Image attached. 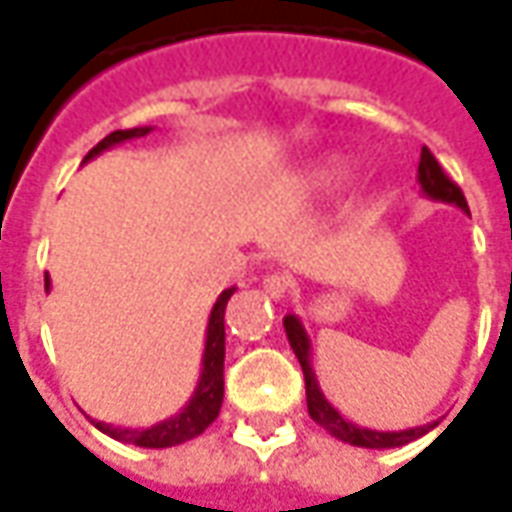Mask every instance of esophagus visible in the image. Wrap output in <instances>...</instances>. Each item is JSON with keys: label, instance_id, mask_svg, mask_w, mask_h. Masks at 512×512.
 Instances as JSON below:
<instances>
[{"label": "esophagus", "instance_id": "obj_1", "mask_svg": "<svg viewBox=\"0 0 512 512\" xmlns=\"http://www.w3.org/2000/svg\"><path fill=\"white\" fill-rule=\"evenodd\" d=\"M290 287H293V279L287 273H270L265 279V293L270 299H285Z\"/></svg>", "mask_w": 512, "mask_h": 512}]
</instances>
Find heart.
<instances>
[{"mask_svg": "<svg viewBox=\"0 0 512 512\" xmlns=\"http://www.w3.org/2000/svg\"><path fill=\"white\" fill-rule=\"evenodd\" d=\"M342 176V170L339 168H322L319 173H316V185H322V187H330V185H336V179Z\"/></svg>", "mask_w": 512, "mask_h": 512, "instance_id": "b5f03b06", "label": "heart"}]
</instances>
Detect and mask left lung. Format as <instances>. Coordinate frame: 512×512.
I'll list each match as a JSON object with an SVG mask.
<instances>
[{"instance_id": "8db88e82", "label": "left lung", "mask_w": 512, "mask_h": 512, "mask_svg": "<svg viewBox=\"0 0 512 512\" xmlns=\"http://www.w3.org/2000/svg\"><path fill=\"white\" fill-rule=\"evenodd\" d=\"M419 185H422L424 196L436 199V202H447V205L462 207L470 213L467 199H464L462 187L456 185L444 168L436 162V156L427 148H422V159H419ZM285 333L287 342L293 347L296 359L302 364V373H305V393H307V413L316 424H322L330 436H336L339 442L356 444V447H402V444L413 442L424 436L427 430H433L436 424H424V427H410V430H370V427H359V424L347 422L342 413L327 402L325 393L319 390L316 382V373L310 367V339H307L305 327L296 316H285Z\"/></svg>"}]
</instances>
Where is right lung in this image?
<instances>
[{
	"label": "right lung",
	"instance_id": "add662e5",
	"mask_svg": "<svg viewBox=\"0 0 512 512\" xmlns=\"http://www.w3.org/2000/svg\"><path fill=\"white\" fill-rule=\"evenodd\" d=\"M150 128H133V130H113L108 133L96 148L85 156V162L99 156L102 150L122 145L128 139L145 136ZM45 290H50V279L45 273ZM236 287H227L225 293L216 299V305L210 310L207 319V339H205V356H202V376L199 384L190 396V402L182 407V413L170 416L165 422L145 427V430H130V427H113L105 422H93L102 433H108L110 439L125 444H136V447H173V444L190 442L199 433H205L207 427L213 424V419L222 410V399H225V307L230 302Z\"/></svg>",
	"mask_w": 512,
	"mask_h": 512
}]
</instances>
